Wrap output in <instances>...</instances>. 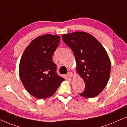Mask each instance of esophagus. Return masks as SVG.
I'll list each match as a JSON object with an SVG mask.
<instances>
[{"mask_svg":"<svg viewBox=\"0 0 127 127\" xmlns=\"http://www.w3.org/2000/svg\"><path fill=\"white\" fill-rule=\"evenodd\" d=\"M67 76H68V77H73V73H71V72H68V73H67Z\"/></svg>","mask_w":127,"mask_h":127,"instance_id":"1","label":"esophagus"}]
</instances>
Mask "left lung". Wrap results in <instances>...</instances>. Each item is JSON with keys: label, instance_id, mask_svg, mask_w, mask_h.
Here are the masks:
<instances>
[{"label": "left lung", "instance_id": "left-lung-1", "mask_svg": "<svg viewBox=\"0 0 127 127\" xmlns=\"http://www.w3.org/2000/svg\"><path fill=\"white\" fill-rule=\"evenodd\" d=\"M62 39L73 51L77 71L84 81L83 97L93 98L103 90L108 83L111 62L101 44L89 33L76 32L63 34Z\"/></svg>", "mask_w": 127, "mask_h": 127}]
</instances>
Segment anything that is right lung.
Segmentation results:
<instances>
[{
	"instance_id": "1",
	"label": "right lung",
	"mask_w": 127,
	"mask_h": 127,
	"mask_svg": "<svg viewBox=\"0 0 127 127\" xmlns=\"http://www.w3.org/2000/svg\"><path fill=\"white\" fill-rule=\"evenodd\" d=\"M59 36L45 34L34 38L25 49L19 64V76L31 95L38 99L52 95L64 80L56 73L53 54L58 47Z\"/></svg>"
}]
</instances>
